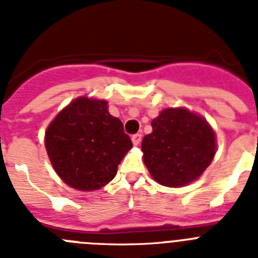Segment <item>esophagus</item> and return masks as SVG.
<instances>
[{
	"instance_id": "34e87169",
	"label": "esophagus",
	"mask_w": 258,
	"mask_h": 258,
	"mask_svg": "<svg viewBox=\"0 0 258 258\" xmlns=\"http://www.w3.org/2000/svg\"><path fill=\"white\" fill-rule=\"evenodd\" d=\"M132 141H133V145L138 146L141 143V141H142V134H141V133L134 134V136L132 137Z\"/></svg>"
}]
</instances>
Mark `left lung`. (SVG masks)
<instances>
[{
    "label": "left lung",
    "instance_id": "1",
    "mask_svg": "<svg viewBox=\"0 0 258 258\" xmlns=\"http://www.w3.org/2000/svg\"><path fill=\"white\" fill-rule=\"evenodd\" d=\"M142 141L143 161L163 186L190 183L208 168L216 154L214 132L200 116L184 108L164 109Z\"/></svg>",
    "mask_w": 258,
    "mask_h": 258
}]
</instances>
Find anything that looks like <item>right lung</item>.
Listing matches in <instances>:
<instances>
[{"label":"right lung","mask_w":258,"mask_h":258,"mask_svg":"<svg viewBox=\"0 0 258 258\" xmlns=\"http://www.w3.org/2000/svg\"><path fill=\"white\" fill-rule=\"evenodd\" d=\"M107 108L106 101L77 98L61 109L45 134L47 155L56 174L76 190L106 186L133 147L122 122Z\"/></svg>","instance_id":"add662e5"}]
</instances>
